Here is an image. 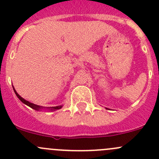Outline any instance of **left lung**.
<instances>
[{
  "instance_id": "left-lung-1",
  "label": "left lung",
  "mask_w": 159,
  "mask_h": 159,
  "mask_svg": "<svg viewBox=\"0 0 159 159\" xmlns=\"http://www.w3.org/2000/svg\"><path fill=\"white\" fill-rule=\"evenodd\" d=\"M106 109H108V108H106Z\"/></svg>"
}]
</instances>
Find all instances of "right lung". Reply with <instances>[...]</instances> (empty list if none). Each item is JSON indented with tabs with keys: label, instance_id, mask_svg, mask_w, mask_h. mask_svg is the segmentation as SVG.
I'll return each instance as SVG.
<instances>
[{
	"label": "right lung",
	"instance_id": "1",
	"mask_svg": "<svg viewBox=\"0 0 159 159\" xmlns=\"http://www.w3.org/2000/svg\"><path fill=\"white\" fill-rule=\"evenodd\" d=\"M13 89H14V92H15V94H16V95H17V97L20 100V102H22L24 104H25V105H26L29 106L30 108H33V109H34V110H36V111H41V110H42V109H46V110H50V111H56V110L61 109V108L62 107H63V105H59V106H55V107H46V108H45V107L39 106V105H35V104L31 103V102H28V101L25 100V99H24L23 98L20 97V96L18 94H17V91H16V90L14 89V86H13Z\"/></svg>",
	"mask_w": 159,
	"mask_h": 159
}]
</instances>
